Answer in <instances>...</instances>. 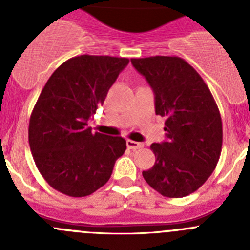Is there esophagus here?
I'll list each match as a JSON object with an SVG mask.
<instances>
[{
  "instance_id": "esophagus-1",
  "label": "esophagus",
  "mask_w": 250,
  "mask_h": 250,
  "mask_svg": "<svg viewBox=\"0 0 250 250\" xmlns=\"http://www.w3.org/2000/svg\"><path fill=\"white\" fill-rule=\"evenodd\" d=\"M126 146H127V149L136 150V149H141V147L144 146V144H141V143H138V141L126 140Z\"/></svg>"
}]
</instances>
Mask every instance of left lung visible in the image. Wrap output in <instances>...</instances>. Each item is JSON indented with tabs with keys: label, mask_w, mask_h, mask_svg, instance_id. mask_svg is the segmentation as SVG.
Masks as SVG:
<instances>
[{
	"label": "left lung",
	"mask_w": 250,
	"mask_h": 250,
	"mask_svg": "<svg viewBox=\"0 0 250 250\" xmlns=\"http://www.w3.org/2000/svg\"><path fill=\"white\" fill-rule=\"evenodd\" d=\"M155 94V112L165 118L167 141L150 146L155 164L143 171L161 195L183 198L204 184L222 152L223 125L210 90L178 56L131 59Z\"/></svg>",
	"instance_id": "left-lung-1"
}]
</instances>
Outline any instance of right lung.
<instances>
[{"instance_id":"obj_1","label":"right lung","mask_w":250,"mask_h":250,"mask_svg":"<svg viewBox=\"0 0 250 250\" xmlns=\"http://www.w3.org/2000/svg\"><path fill=\"white\" fill-rule=\"evenodd\" d=\"M127 63L126 57L81 55L60 65L46 83L31 114L28 143L55 190L90 195L107 183L126 150L125 139L92 132L87 120Z\"/></svg>"}]
</instances>
